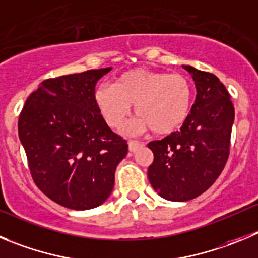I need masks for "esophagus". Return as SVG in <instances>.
Returning a JSON list of instances; mask_svg holds the SVG:
<instances>
[{
  "label": "esophagus",
  "mask_w": 258,
  "mask_h": 258,
  "mask_svg": "<svg viewBox=\"0 0 258 258\" xmlns=\"http://www.w3.org/2000/svg\"><path fill=\"white\" fill-rule=\"evenodd\" d=\"M144 144L140 143V141H136V140H130L128 141V150L130 151H136L137 148H140L143 146Z\"/></svg>",
  "instance_id": "34e87169"
}]
</instances>
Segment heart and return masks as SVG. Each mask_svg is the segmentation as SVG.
<instances>
[{"label": "heart", "mask_w": 258, "mask_h": 258, "mask_svg": "<svg viewBox=\"0 0 258 258\" xmlns=\"http://www.w3.org/2000/svg\"><path fill=\"white\" fill-rule=\"evenodd\" d=\"M94 102L110 128L121 130L135 104L139 118L127 127V132L150 128L153 134L163 136L178 131L188 119L192 88L182 75L137 67L118 76L114 86H98Z\"/></svg>", "instance_id": "heart-1"}]
</instances>
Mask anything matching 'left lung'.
I'll return each mask as SVG.
<instances>
[{"label": "left lung", "instance_id": "1", "mask_svg": "<svg viewBox=\"0 0 258 258\" xmlns=\"http://www.w3.org/2000/svg\"><path fill=\"white\" fill-rule=\"evenodd\" d=\"M192 74L197 95L179 131L151 141L154 162L148 177L153 188L169 201H188L210 188L230 153L234 105L214 74L183 66Z\"/></svg>", "mask_w": 258, "mask_h": 258}]
</instances>
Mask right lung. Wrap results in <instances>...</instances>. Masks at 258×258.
I'll return each mask as SVG.
<instances>
[{"instance_id": "1", "label": "right lung", "mask_w": 258, "mask_h": 258, "mask_svg": "<svg viewBox=\"0 0 258 258\" xmlns=\"http://www.w3.org/2000/svg\"><path fill=\"white\" fill-rule=\"evenodd\" d=\"M110 67L42 81L19 115V137L34 183L72 210L102 205L128 145L105 123L95 84Z\"/></svg>"}]
</instances>
